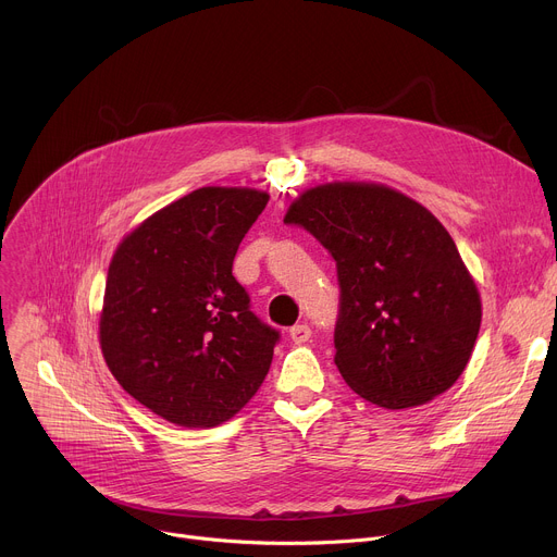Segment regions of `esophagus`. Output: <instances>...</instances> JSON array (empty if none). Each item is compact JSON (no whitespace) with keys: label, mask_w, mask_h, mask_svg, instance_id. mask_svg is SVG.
Segmentation results:
<instances>
[{"label":"esophagus","mask_w":557,"mask_h":557,"mask_svg":"<svg viewBox=\"0 0 557 557\" xmlns=\"http://www.w3.org/2000/svg\"><path fill=\"white\" fill-rule=\"evenodd\" d=\"M310 326L308 324H295L293 329H290V339L295 342V344H306L308 339H310Z\"/></svg>","instance_id":"esophagus-1"}]
</instances>
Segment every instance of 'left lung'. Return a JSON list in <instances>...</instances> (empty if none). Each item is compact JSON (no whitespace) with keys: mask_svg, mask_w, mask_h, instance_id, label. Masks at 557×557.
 I'll return each instance as SVG.
<instances>
[{"mask_svg":"<svg viewBox=\"0 0 557 557\" xmlns=\"http://www.w3.org/2000/svg\"><path fill=\"white\" fill-rule=\"evenodd\" d=\"M284 222L337 264L335 363L359 396L404 410L454 385L481 331V295L423 205L385 185L333 183L301 194Z\"/></svg>","mask_w":557,"mask_h":557,"instance_id":"1","label":"left lung"}]
</instances>
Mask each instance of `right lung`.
<instances>
[{
    "label": "right lung",
    "instance_id": "add662e5",
    "mask_svg": "<svg viewBox=\"0 0 557 557\" xmlns=\"http://www.w3.org/2000/svg\"><path fill=\"white\" fill-rule=\"evenodd\" d=\"M269 194L202 187L119 245L99 324L106 363L153 414L215 428L262 385L280 331L251 310L233 258Z\"/></svg>",
    "mask_w": 557,
    "mask_h": 557
}]
</instances>
